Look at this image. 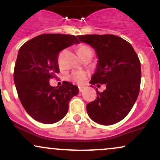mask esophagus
Instances as JSON below:
<instances>
[{
    "instance_id": "1",
    "label": "esophagus",
    "mask_w": 160,
    "mask_h": 160,
    "mask_svg": "<svg viewBox=\"0 0 160 160\" xmlns=\"http://www.w3.org/2000/svg\"><path fill=\"white\" fill-rule=\"evenodd\" d=\"M79 92H83V88L79 87Z\"/></svg>"
}]
</instances>
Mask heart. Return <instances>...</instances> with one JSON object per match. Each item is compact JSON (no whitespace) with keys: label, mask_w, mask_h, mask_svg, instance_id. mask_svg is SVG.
<instances>
[{"label":"heart","mask_w":160,"mask_h":160,"mask_svg":"<svg viewBox=\"0 0 160 160\" xmlns=\"http://www.w3.org/2000/svg\"><path fill=\"white\" fill-rule=\"evenodd\" d=\"M90 51L91 49H89V47H88L87 46L85 45L80 46L78 49V53L80 57L83 56L86 52H90ZM86 78H87V74L86 72H84V71H77V72H74L71 76V80L73 82H76V83L80 84V85H82V84L84 83Z\"/></svg>","instance_id":"obj_1"}]
</instances>
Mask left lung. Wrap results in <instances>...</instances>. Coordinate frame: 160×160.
<instances>
[{
  "mask_svg": "<svg viewBox=\"0 0 160 160\" xmlns=\"http://www.w3.org/2000/svg\"><path fill=\"white\" fill-rule=\"evenodd\" d=\"M78 38L90 45L98 58L90 83L106 85L102 92L96 89L95 100L86 105L88 115L97 123H117L127 116L138 96L140 60L132 45L118 36L87 34Z\"/></svg>",
  "mask_w": 160,
  "mask_h": 160,
  "instance_id": "obj_1",
  "label": "left lung"
}]
</instances>
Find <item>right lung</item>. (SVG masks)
Masks as SVG:
<instances>
[{"mask_svg": "<svg viewBox=\"0 0 160 160\" xmlns=\"http://www.w3.org/2000/svg\"><path fill=\"white\" fill-rule=\"evenodd\" d=\"M74 35L44 34L24 43L14 68V82L23 108L33 119L45 124L61 120L68 111V103L79 93L78 87L64 81L59 87L49 80L59 72L58 52L79 43Z\"/></svg>", "mask_w": 160, "mask_h": 160, "instance_id": "add662e5", "label": "right lung"}]
</instances>
